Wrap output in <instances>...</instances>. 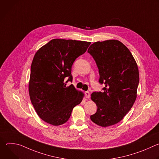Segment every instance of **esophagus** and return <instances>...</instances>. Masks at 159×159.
Wrapping results in <instances>:
<instances>
[{
	"mask_svg": "<svg viewBox=\"0 0 159 159\" xmlns=\"http://www.w3.org/2000/svg\"><path fill=\"white\" fill-rule=\"evenodd\" d=\"M85 95L86 98H89L90 96V93H89V91H85Z\"/></svg>",
	"mask_w": 159,
	"mask_h": 159,
	"instance_id": "esophagus-1",
	"label": "esophagus"
}]
</instances>
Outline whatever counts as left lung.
<instances>
[{
    "label": "left lung",
    "mask_w": 159,
    "mask_h": 159,
    "mask_svg": "<svg viewBox=\"0 0 159 159\" xmlns=\"http://www.w3.org/2000/svg\"><path fill=\"white\" fill-rule=\"evenodd\" d=\"M94 59L103 91L94 92L92 100L98 109L90 116L102 127L120 122L132 107L139 84L138 66L128 48L118 40L95 42L87 51Z\"/></svg>",
    "instance_id": "1"
}]
</instances>
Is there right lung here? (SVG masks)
Instances as JSON below:
<instances>
[{
    "mask_svg": "<svg viewBox=\"0 0 159 159\" xmlns=\"http://www.w3.org/2000/svg\"><path fill=\"white\" fill-rule=\"evenodd\" d=\"M90 42L53 39L35 54L31 66L29 93L39 118L58 126L70 117L73 108L80 104L83 94L64 80L72 82V66L84 54Z\"/></svg>",
    "mask_w": 159,
    "mask_h": 159,
    "instance_id": "obj_1",
    "label": "right lung"
}]
</instances>
